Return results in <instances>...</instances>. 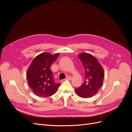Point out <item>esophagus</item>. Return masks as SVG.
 Segmentation results:
<instances>
[{
    "instance_id": "esophagus-1",
    "label": "esophagus",
    "mask_w": 132,
    "mask_h": 132,
    "mask_svg": "<svg viewBox=\"0 0 132 132\" xmlns=\"http://www.w3.org/2000/svg\"><path fill=\"white\" fill-rule=\"evenodd\" d=\"M71 77L70 76H68V77H67V78H65V80H71Z\"/></svg>"
}]
</instances>
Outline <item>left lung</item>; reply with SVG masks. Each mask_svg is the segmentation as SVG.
Here are the masks:
<instances>
[{
	"label": "left lung",
	"mask_w": 132,
	"mask_h": 132,
	"mask_svg": "<svg viewBox=\"0 0 132 132\" xmlns=\"http://www.w3.org/2000/svg\"><path fill=\"white\" fill-rule=\"evenodd\" d=\"M85 69V79L82 85L75 89L82 98H90L97 93L102 86L105 72L97 59L93 55L82 53L78 55Z\"/></svg>",
	"instance_id": "8db88e82"
}]
</instances>
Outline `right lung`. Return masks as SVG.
Instances as JSON below:
<instances>
[{"label": "right lung", "instance_id": "right-lung-1", "mask_svg": "<svg viewBox=\"0 0 132 132\" xmlns=\"http://www.w3.org/2000/svg\"><path fill=\"white\" fill-rule=\"evenodd\" d=\"M59 53H42L36 57L27 71L28 84L34 93L40 97H48L56 93L60 83L54 82L51 65Z\"/></svg>", "mask_w": 132, "mask_h": 132}]
</instances>
